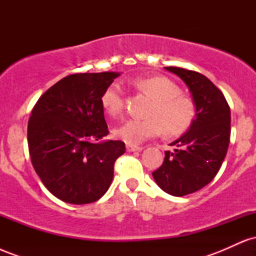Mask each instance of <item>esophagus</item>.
<instances>
[{"label":"esophagus","mask_w":256,"mask_h":256,"mask_svg":"<svg viewBox=\"0 0 256 256\" xmlns=\"http://www.w3.org/2000/svg\"><path fill=\"white\" fill-rule=\"evenodd\" d=\"M142 146H134V144H128L126 146V150L128 152H140L142 150Z\"/></svg>","instance_id":"esophagus-1"}]
</instances>
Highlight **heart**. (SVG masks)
<instances>
[{"label": "heart", "mask_w": 256, "mask_h": 256, "mask_svg": "<svg viewBox=\"0 0 256 256\" xmlns=\"http://www.w3.org/2000/svg\"><path fill=\"white\" fill-rule=\"evenodd\" d=\"M134 88L154 100L146 112V119H128L114 128V136L128 144H138L148 138L160 136L177 137L184 134L195 118L192 100L180 94L174 82L166 77L140 78L132 82ZM104 110L116 116L124 110V91L119 83H112L101 96Z\"/></svg>", "instance_id": "heart-1"}]
</instances>
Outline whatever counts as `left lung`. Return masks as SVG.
Returning a JSON list of instances; mask_svg holds the SVG:
<instances>
[{"instance_id": "1", "label": "left lung", "mask_w": 256, "mask_h": 256, "mask_svg": "<svg viewBox=\"0 0 256 256\" xmlns=\"http://www.w3.org/2000/svg\"><path fill=\"white\" fill-rule=\"evenodd\" d=\"M165 68L188 85L196 114L188 132L171 143L177 148L165 152L152 177L164 192L184 196L202 189L219 172L230 143L231 113L224 94L204 74L180 67Z\"/></svg>"}]
</instances>
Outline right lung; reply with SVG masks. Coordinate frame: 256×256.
<instances>
[{
  "label": "right lung",
  "mask_w": 256,
  "mask_h": 256,
  "mask_svg": "<svg viewBox=\"0 0 256 256\" xmlns=\"http://www.w3.org/2000/svg\"><path fill=\"white\" fill-rule=\"evenodd\" d=\"M116 72L74 73L38 98L28 124L31 162L55 198L73 204L98 201L110 186L122 140L100 142L110 134L101 96Z\"/></svg>",
  "instance_id": "1"
}]
</instances>
